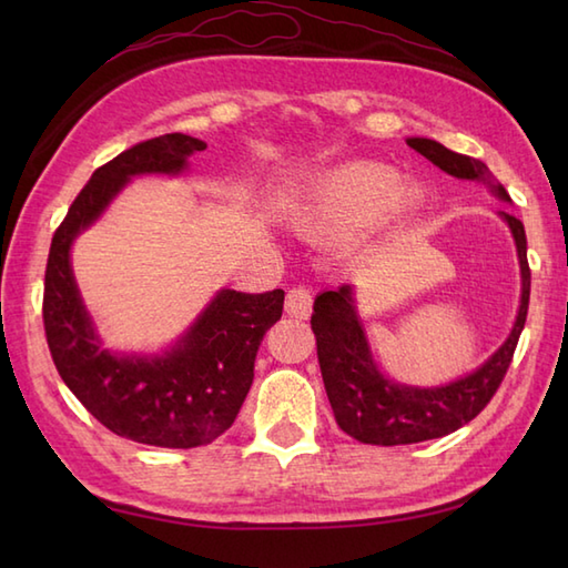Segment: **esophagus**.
<instances>
[{
    "mask_svg": "<svg viewBox=\"0 0 568 568\" xmlns=\"http://www.w3.org/2000/svg\"><path fill=\"white\" fill-rule=\"evenodd\" d=\"M285 312L295 320H307L310 312H312V293L307 291V287L297 285V287H291L285 295Z\"/></svg>",
    "mask_w": 568,
    "mask_h": 568,
    "instance_id": "34e87169",
    "label": "esophagus"
}]
</instances>
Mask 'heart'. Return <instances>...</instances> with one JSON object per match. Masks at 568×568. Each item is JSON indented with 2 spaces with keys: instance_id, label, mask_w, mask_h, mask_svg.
Returning a JSON list of instances; mask_svg holds the SVG:
<instances>
[{
  "instance_id": "b5f03b06",
  "label": "heart",
  "mask_w": 568,
  "mask_h": 568,
  "mask_svg": "<svg viewBox=\"0 0 568 568\" xmlns=\"http://www.w3.org/2000/svg\"><path fill=\"white\" fill-rule=\"evenodd\" d=\"M425 202V190L403 183L388 163L348 161L320 175L297 202L293 224L305 239L334 246L361 234V244L376 248L400 236Z\"/></svg>"
}]
</instances>
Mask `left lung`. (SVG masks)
Returning <instances> with one entry per match:
<instances>
[{
  "instance_id": "8db88e82",
  "label": "left lung",
  "mask_w": 568,
  "mask_h": 568,
  "mask_svg": "<svg viewBox=\"0 0 568 568\" xmlns=\"http://www.w3.org/2000/svg\"><path fill=\"white\" fill-rule=\"evenodd\" d=\"M407 146L425 155L444 173L462 180H478L488 183L490 190L505 202L510 195L503 185L493 183L488 165L470 159L464 153H454L432 139H407ZM515 236L517 258L523 273V297L513 332L505 344L493 354L484 366L454 383L439 388H415L385 378L373 361L354 305L352 285H342L339 291H327L317 295L315 312H312V332L317 339V358L322 368L324 390L334 409L336 425L348 437L364 444L397 446L417 444L427 439L446 437L458 427L468 425L490 397L496 395L505 373L510 368L517 339L525 329L529 307V263H527V236L523 222L510 212H500Z\"/></svg>"
}]
</instances>
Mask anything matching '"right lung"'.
I'll use <instances>...</instances> for the list:
<instances>
[{
  "label": "right lung",
  "instance_id": "add662e5",
  "mask_svg": "<svg viewBox=\"0 0 568 568\" xmlns=\"http://www.w3.org/2000/svg\"><path fill=\"white\" fill-rule=\"evenodd\" d=\"M207 143L187 134L141 141L92 173L55 229L45 263L43 327L53 364L88 413L119 437L192 449L234 425L253 383L265 332L283 315V291H222L163 356L102 348L70 268V246L131 178L178 175Z\"/></svg>",
  "mask_w": 568,
  "mask_h": 568
}]
</instances>
